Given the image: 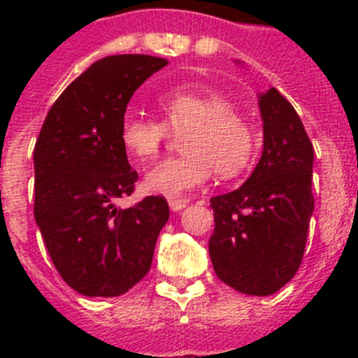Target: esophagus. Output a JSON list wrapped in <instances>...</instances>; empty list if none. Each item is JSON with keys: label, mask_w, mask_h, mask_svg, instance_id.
Segmentation results:
<instances>
[{"label": "esophagus", "mask_w": 358, "mask_h": 358, "mask_svg": "<svg viewBox=\"0 0 358 358\" xmlns=\"http://www.w3.org/2000/svg\"><path fill=\"white\" fill-rule=\"evenodd\" d=\"M169 204L172 211H181L182 208H186L188 201L186 199H169Z\"/></svg>", "instance_id": "34e87169"}]
</instances>
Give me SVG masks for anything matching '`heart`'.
Here are the masks:
<instances>
[{"label": "heart", "instance_id": "obj_1", "mask_svg": "<svg viewBox=\"0 0 358 358\" xmlns=\"http://www.w3.org/2000/svg\"><path fill=\"white\" fill-rule=\"evenodd\" d=\"M163 122L148 116L125 115L120 140L132 157L147 163L159 154L169 129L186 132L182 156L157 163L145 176V189L176 199L204 185L211 172L235 177L251 161L255 136L249 123L236 115L229 100L206 85H185L159 98Z\"/></svg>", "mask_w": 358, "mask_h": 358}]
</instances>
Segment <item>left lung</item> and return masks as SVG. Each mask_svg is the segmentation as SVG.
Returning a JSON list of instances; mask_svg holds the SVG:
<instances>
[{
  "label": "left lung",
  "instance_id": "left-lung-1",
  "mask_svg": "<svg viewBox=\"0 0 358 358\" xmlns=\"http://www.w3.org/2000/svg\"><path fill=\"white\" fill-rule=\"evenodd\" d=\"M264 150L249 179L211 199L210 258L226 285L271 296L297 273L314 213V147L301 118L276 87L258 94Z\"/></svg>",
  "mask_w": 358,
  "mask_h": 358
}]
</instances>
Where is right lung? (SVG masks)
Wrapping results in <instances>:
<instances>
[{"label":"right lung","instance_id":"1","mask_svg":"<svg viewBox=\"0 0 358 358\" xmlns=\"http://www.w3.org/2000/svg\"><path fill=\"white\" fill-rule=\"evenodd\" d=\"M166 64L150 55L103 57L57 98L37 138L36 222L62 280L82 296H122L143 280L170 217L159 195L115 206L138 181L120 123L134 91Z\"/></svg>","mask_w":358,"mask_h":358}]
</instances>
